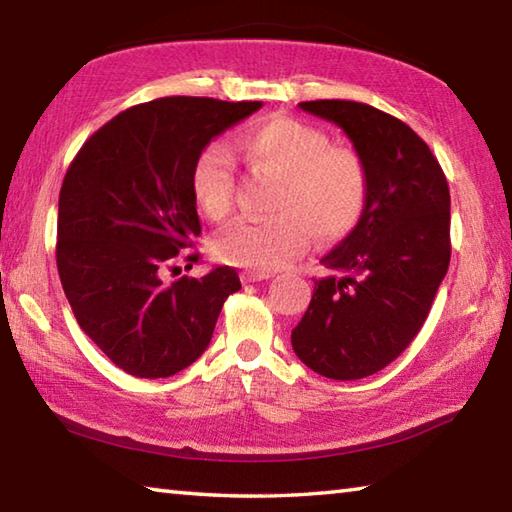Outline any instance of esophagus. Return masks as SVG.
Here are the masks:
<instances>
[{
    "label": "esophagus",
    "mask_w": 512,
    "mask_h": 512,
    "mask_svg": "<svg viewBox=\"0 0 512 512\" xmlns=\"http://www.w3.org/2000/svg\"><path fill=\"white\" fill-rule=\"evenodd\" d=\"M268 277H273V275L271 273H262V271H246V273H241V280H244L246 284L262 282V280H268Z\"/></svg>",
    "instance_id": "esophagus-1"
}]
</instances>
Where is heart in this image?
Here are the masks:
<instances>
[{"mask_svg": "<svg viewBox=\"0 0 512 512\" xmlns=\"http://www.w3.org/2000/svg\"><path fill=\"white\" fill-rule=\"evenodd\" d=\"M237 145L250 170L275 179L271 217L241 219L212 239L219 262L248 271H277L300 257L311 235L320 241L345 237L367 206L369 174L349 145L288 116L268 118L241 132ZM190 188L212 221L232 210L235 170L226 145L212 143L192 165Z\"/></svg>", "mask_w": 512, "mask_h": 512, "instance_id": "obj_1", "label": "heart"}]
</instances>
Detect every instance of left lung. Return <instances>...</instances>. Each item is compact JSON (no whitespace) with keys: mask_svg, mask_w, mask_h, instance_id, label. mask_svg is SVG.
Wrapping results in <instances>:
<instances>
[{"mask_svg":"<svg viewBox=\"0 0 512 512\" xmlns=\"http://www.w3.org/2000/svg\"><path fill=\"white\" fill-rule=\"evenodd\" d=\"M336 123L369 174L360 221L320 259L329 275L291 331L315 374L358 380L410 347L450 266V190L430 147L403 120L365 102H300Z\"/></svg>","mask_w":512,"mask_h":512,"instance_id":"8db88e82","label":"left lung"}]
</instances>
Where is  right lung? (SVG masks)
<instances>
[{
	"instance_id": "obj_1",
	"label": "right lung",
	"mask_w": 512,
	"mask_h": 512,
	"mask_svg": "<svg viewBox=\"0 0 512 512\" xmlns=\"http://www.w3.org/2000/svg\"><path fill=\"white\" fill-rule=\"evenodd\" d=\"M259 107L192 96L145 102L102 125L69 165L58 203L60 282L80 329L127 374L167 378L192 365L241 288L230 266L172 284L163 273L201 235L194 161Z\"/></svg>"
}]
</instances>
